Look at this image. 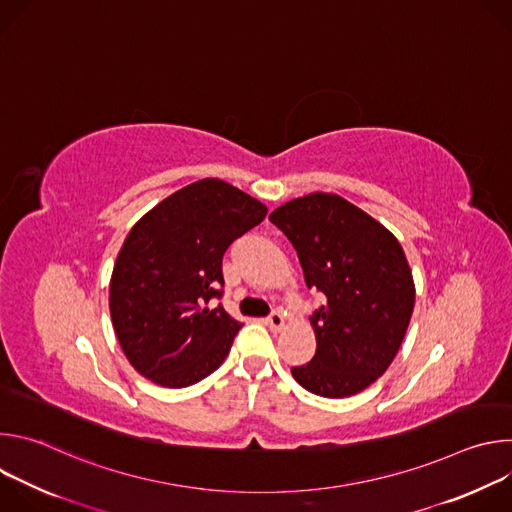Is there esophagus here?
Masks as SVG:
<instances>
[{"mask_svg":"<svg viewBox=\"0 0 512 512\" xmlns=\"http://www.w3.org/2000/svg\"><path fill=\"white\" fill-rule=\"evenodd\" d=\"M267 326H269L273 332H281V330H283V326H285V318H283V314H281L279 310L271 312V314H269V318H267Z\"/></svg>","mask_w":512,"mask_h":512,"instance_id":"1","label":"esophagus"}]
</instances>
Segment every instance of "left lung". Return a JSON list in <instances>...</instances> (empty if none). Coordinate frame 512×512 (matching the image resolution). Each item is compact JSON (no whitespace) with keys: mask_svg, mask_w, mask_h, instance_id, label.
Masks as SVG:
<instances>
[{"mask_svg":"<svg viewBox=\"0 0 512 512\" xmlns=\"http://www.w3.org/2000/svg\"><path fill=\"white\" fill-rule=\"evenodd\" d=\"M269 221L296 247L308 287L326 296L310 318L316 354L291 375L328 399L364 391L389 369L413 314L415 283L401 243L330 192L289 200Z\"/></svg>","mask_w":512,"mask_h":512,"instance_id":"left-lung-1","label":"left lung"}]
</instances>
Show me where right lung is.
Returning a JSON list of instances; mask_svg holds the SVG:
<instances>
[{
  "mask_svg": "<svg viewBox=\"0 0 512 512\" xmlns=\"http://www.w3.org/2000/svg\"><path fill=\"white\" fill-rule=\"evenodd\" d=\"M267 206L204 178L164 198L133 225L117 255L111 322L131 367L168 389L190 387L225 362L243 326L221 306L223 255Z\"/></svg>",
  "mask_w": 512,
  "mask_h": 512,
  "instance_id": "1",
  "label": "right lung"
}]
</instances>
